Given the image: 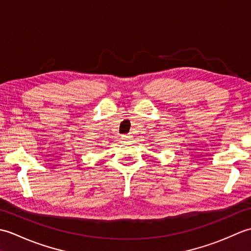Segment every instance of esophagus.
<instances>
[{"label": "esophagus", "instance_id": "esophagus-1", "mask_svg": "<svg viewBox=\"0 0 251 251\" xmlns=\"http://www.w3.org/2000/svg\"><path fill=\"white\" fill-rule=\"evenodd\" d=\"M131 137H132V136H130V135H123L121 139H122L123 141H124V142L128 143V142H131V140H132Z\"/></svg>", "mask_w": 251, "mask_h": 251}]
</instances>
